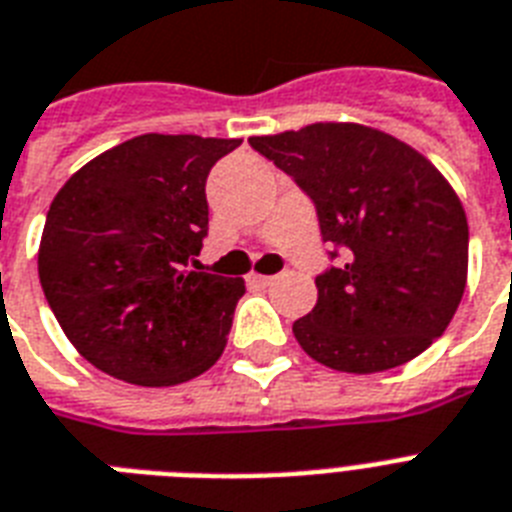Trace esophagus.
I'll return each instance as SVG.
<instances>
[{"label":"esophagus","mask_w":512,"mask_h":512,"mask_svg":"<svg viewBox=\"0 0 512 512\" xmlns=\"http://www.w3.org/2000/svg\"><path fill=\"white\" fill-rule=\"evenodd\" d=\"M249 284L270 286V284H273V276H260V273H252V276H249Z\"/></svg>","instance_id":"obj_1"}]
</instances>
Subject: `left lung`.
I'll return each instance as SVG.
<instances>
[{
  "label": "left lung",
  "instance_id": "obj_1",
  "mask_svg": "<svg viewBox=\"0 0 512 512\" xmlns=\"http://www.w3.org/2000/svg\"><path fill=\"white\" fill-rule=\"evenodd\" d=\"M315 205L328 265L299 347L347 373L413 360L450 326L468 273V220L444 176L413 147L357 123L252 136ZM345 255L342 256L341 252Z\"/></svg>",
  "mask_w": 512,
  "mask_h": 512
}]
</instances>
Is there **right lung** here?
<instances>
[{
	"label": "right lung",
	"instance_id": "right-lung-1",
	"mask_svg": "<svg viewBox=\"0 0 512 512\" xmlns=\"http://www.w3.org/2000/svg\"><path fill=\"white\" fill-rule=\"evenodd\" d=\"M242 139L144 134L83 165L54 197L39 278L99 371L139 386L205 373L226 347L242 278L205 273V184Z\"/></svg>",
	"mask_w": 512,
	"mask_h": 512
}]
</instances>
